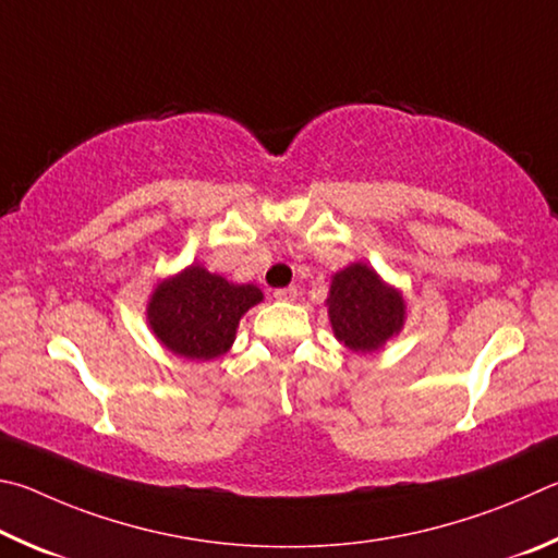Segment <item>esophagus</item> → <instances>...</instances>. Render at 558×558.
Masks as SVG:
<instances>
[{
	"label": "esophagus",
	"mask_w": 558,
	"mask_h": 558,
	"mask_svg": "<svg viewBox=\"0 0 558 558\" xmlns=\"http://www.w3.org/2000/svg\"><path fill=\"white\" fill-rule=\"evenodd\" d=\"M274 299H277V301H294L296 299V287L277 289V291H274Z\"/></svg>",
	"instance_id": "1"
}]
</instances>
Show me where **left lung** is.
<instances>
[{"label":"left lung","instance_id":"left-lung-1","mask_svg":"<svg viewBox=\"0 0 558 558\" xmlns=\"http://www.w3.org/2000/svg\"><path fill=\"white\" fill-rule=\"evenodd\" d=\"M326 304L336 338L355 353H375L404 328L402 291L385 284L365 262L333 274Z\"/></svg>","mask_w":558,"mask_h":558}]
</instances>
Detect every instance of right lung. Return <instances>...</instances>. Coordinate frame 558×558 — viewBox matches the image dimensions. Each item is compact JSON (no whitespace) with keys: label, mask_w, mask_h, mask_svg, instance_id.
<instances>
[{"label":"right lung","mask_w":558,"mask_h":558,"mask_svg":"<svg viewBox=\"0 0 558 558\" xmlns=\"http://www.w3.org/2000/svg\"><path fill=\"white\" fill-rule=\"evenodd\" d=\"M254 284H232L201 264L163 279L146 304L159 343L185 360H213L234 343L240 318L262 301Z\"/></svg>","instance_id":"1"}]
</instances>
